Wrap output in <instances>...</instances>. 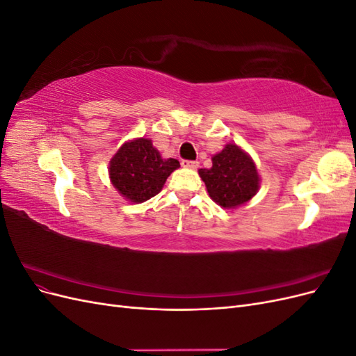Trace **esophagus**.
<instances>
[{
	"label": "esophagus",
	"mask_w": 356,
	"mask_h": 356,
	"mask_svg": "<svg viewBox=\"0 0 356 356\" xmlns=\"http://www.w3.org/2000/svg\"><path fill=\"white\" fill-rule=\"evenodd\" d=\"M182 168H188V169H197L199 168V161L197 160H182L181 161Z\"/></svg>",
	"instance_id": "obj_1"
}]
</instances>
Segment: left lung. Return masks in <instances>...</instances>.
Returning <instances> with one entry per match:
<instances>
[{"label": "left lung", "mask_w": 356, "mask_h": 356, "mask_svg": "<svg viewBox=\"0 0 356 356\" xmlns=\"http://www.w3.org/2000/svg\"><path fill=\"white\" fill-rule=\"evenodd\" d=\"M199 175L211 199L224 209L250 202L260 188V177L254 160L236 144H227L212 157L211 169H200Z\"/></svg>", "instance_id": "1"}]
</instances>
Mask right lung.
Wrapping results in <instances>:
<instances>
[{"label": "right lung", "instance_id": "add662e5", "mask_svg": "<svg viewBox=\"0 0 356 356\" xmlns=\"http://www.w3.org/2000/svg\"><path fill=\"white\" fill-rule=\"evenodd\" d=\"M179 168L175 159H163L152 139L136 138L124 143L110 161V179L123 197L143 203L163 188L168 177Z\"/></svg>", "mask_w": 356, "mask_h": 356}]
</instances>
